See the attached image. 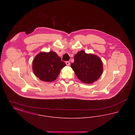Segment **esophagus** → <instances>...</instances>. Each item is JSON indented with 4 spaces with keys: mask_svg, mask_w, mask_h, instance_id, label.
<instances>
[{
    "mask_svg": "<svg viewBox=\"0 0 135 135\" xmlns=\"http://www.w3.org/2000/svg\"><path fill=\"white\" fill-rule=\"evenodd\" d=\"M65 63H66V65H67V66H69V65H70V62H69V61H66Z\"/></svg>",
    "mask_w": 135,
    "mask_h": 135,
    "instance_id": "34e87169",
    "label": "esophagus"
}]
</instances>
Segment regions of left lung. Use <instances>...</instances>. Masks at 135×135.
Segmentation results:
<instances>
[{
  "instance_id": "1",
  "label": "left lung",
  "mask_w": 135,
  "mask_h": 135,
  "mask_svg": "<svg viewBox=\"0 0 135 135\" xmlns=\"http://www.w3.org/2000/svg\"><path fill=\"white\" fill-rule=\"evenodd\" d=\"M74 59V62L71 63V67L83 83H93L102 75L103 64L98 56L81 51L77 52Z\"/></svg>"
}]
</instances>
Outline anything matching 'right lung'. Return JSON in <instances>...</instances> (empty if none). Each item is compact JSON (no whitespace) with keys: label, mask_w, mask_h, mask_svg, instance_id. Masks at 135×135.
<instances>
[{"label":"right lung","mask_w":135,"mask_h":135,"mask_svg":"<svg viewBox=\"0 0 135 135\" xmlns=\"http://www.w3.org/2000/svg\"><path fill=\"white\" fill-rule=\"evenodd\" d=\"M66 66L57 53L54 51L40 52L33 61L35 75L44 81L51 82L58 77L61 69Z\"/></svg>","instance_id":"add662e5"}]
</instances>
